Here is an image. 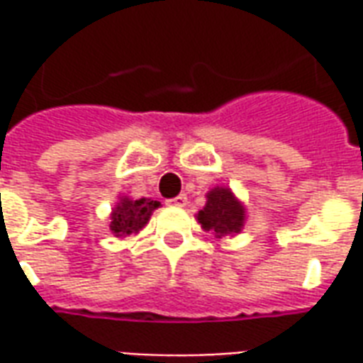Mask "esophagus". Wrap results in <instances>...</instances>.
I'll return each instance as SVG.
<instances>
[{
    "mask_svg": "<svg viewBox=\"0 0 363 363\" xmlns=\"http://www.w3.org/2000/svg\"><path fill=\"white\" fill-rule=\"evenodd\" d=\"M173 206H179V208H182V206H186V202H189V198H186V194H179V196H174L173 200H169Z\"/></svg>",
    "mask_w": 363,
    "mask_h": 363,
    "instance_id": "esophagus-1",
    "label": "esophagus"
}]
</instances>
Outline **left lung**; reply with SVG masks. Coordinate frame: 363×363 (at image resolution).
<instances>
[{
  "mask_svg": "<svg viewBox=\"0 0 363 363\" xmlns=\"http://www.w3.org/2000/svg\"><path fill=\"white\" fill-rule=\"evenodd\" d=\"M206 206L196 213L198 223L216 237H233L245 225V206L237 200L231 189L216 186L206 194Z\"/></svg>",
  "mask_w": 363,
  "mask_h": 363,
  "instance_id": "1",
  "label": "left lung"
}]
</instances>
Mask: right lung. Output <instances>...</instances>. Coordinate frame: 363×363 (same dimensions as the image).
Returning a JSON list of instances; mask_svg holds the SVG:
<instances>
[{
  "label": "right lung",
  "instance_id": "obj_1",
  "mask_svg": "<svg viewBox=\"0 0 363 363\" xmlns=\"http://www.w3.org/2000/svg\"><path fill=\"white\" fill-rule=\"evenodd\" d=\"M159 206L161 204L157 200H150V198L130 200L128 196H122L111 213V231L116 237L140 233L147 225L153 210H157Z\"/></svg>",
  "mask_w": 363,
  "mask_h": 363
}]
</instances>
